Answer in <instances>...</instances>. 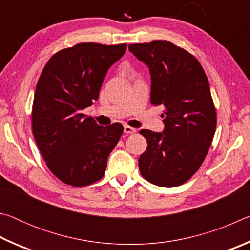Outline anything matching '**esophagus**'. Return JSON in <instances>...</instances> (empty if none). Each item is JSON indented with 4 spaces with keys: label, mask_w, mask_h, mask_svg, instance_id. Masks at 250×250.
Here are the masks:
<instances>
[{
    "label": "esophagus",
    "mask_w": 250,
    "mask_h": 250,
    "mask_svg": "<svg viewBox=\"0 0 250 250\" xmlns=\"http://www.w3.org/2000/svg\"><path fill=\"white\" fill-rule=\"evenodd\" d=\"M124 129H125V132L128 133V134H132V133L135 132V131H137L134 128H132V126L126 125L124 126Z\"/></svg>",
    "instance_id": "esophagus-1"
}]
</instances>
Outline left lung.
<instances>
[{
	"mask_svg": "<svg viewBox=\"0 0 250 250\" xmlns=\"http://www.w3.org/2000/svg\"><path fill=\"white\" fill-rule=\"evenodd\" d=\"M129 50L149 67L151 104L164 108L163 132L140 130L147 147L139 158L150 183L175 188L201 167L216 130V109L208 79L191 53L168 41L131 44Z\"/></svg>",
	"mask_w": 250,
	"mask_h": 250,
	"instance_id": "left-lung-1",
	"label": "left lung"
}]
</instances>
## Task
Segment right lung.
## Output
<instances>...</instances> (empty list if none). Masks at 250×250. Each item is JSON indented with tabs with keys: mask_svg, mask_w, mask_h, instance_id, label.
<instances>
[{
	"mask_svg": "<svg viewBox=\"0 0 250 250\" xmlns=\"http://www.w3.org/2000/svg\"><path fill=\"white\" fill-rule=\"evenodd\" d=\"M126 44L80 43L54 54L36 84L32 130L46 166L71 186L103 179L107 160L124 133L119 122L101 126L83 113L98 99L108 69Z\"/></svg>",
	"mask_w": 250,
	"mask_h": 250,
	"instance_id": "right-lung-1",
	"label": "right lung"
}]
</instances>
